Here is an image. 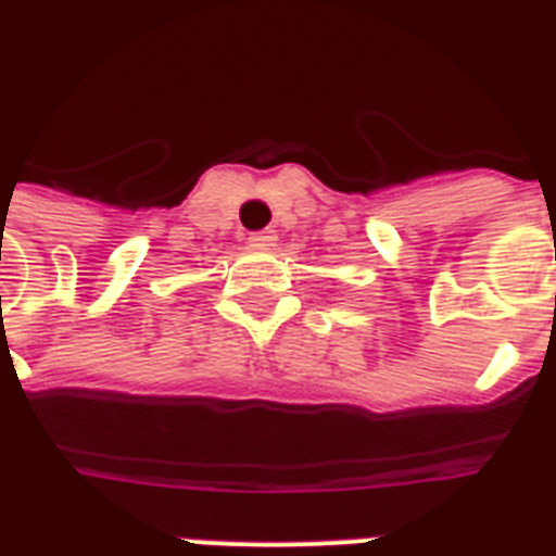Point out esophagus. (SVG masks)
<instances>
[{
	"instance_id": "1",
	"label": "esophagus",
	"mask_w": 556,
	"mask_h": 556,
	"mask_svg": "<svg viewBox=\"0 0 556 556\" xmlns=\"http://www.w3.org/2000/svg\"><path fill=\"white\" fill-rule=\"evenodd\" d=\"M248 242H251L253 248H260V251H268L270 244L277 242V236H274V230H256V233L248 236Z\"/></svg>"
}]
</instances>
